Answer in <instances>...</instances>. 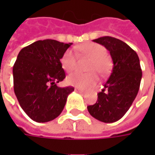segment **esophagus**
<instances>
[{"label": "esophagus", "mask_w": 155, "mask_h": 155, "mask_svg": "<svg viewBox=\"0 0 155 155\" xmlns=\"http://www.w3.org/2000/svg\"><path fill=\"white\" fill-rule=\"evenodd\" d=\"M75 91H78V92H79V93H84V91H83L82 90H80V89H78V88H76V89H75Z\"/></svg>", "instance_id": "esophagus-1"}]
</instances>
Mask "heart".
<instances>
[{
    "mask_svg": "<svg viewBox=\"0 0 155 155\" xmlns=\"http://www.w3.org/2000/svg\"><path fill=\"white\" fill-rule=\"evenodd\" d=\"M77 50L80 51L84 56L91 59L88 66L89 71H96L102 76H106L110 72L111 63L109 58L106 56L107 50L104 45L97 43H86L77 47ZM77 60L78 58L75 50L68 49L61 57V66L65 71L71 72L77 67ZM96 72H90L87 74L75 72L68 76L66 81L70 85L77 88H90L97 84L98 82V76Z\"/></svg>",
    "mask_w": 155,
    "mask_h": 155,
    "instance_id": "b5f03b06",
    "label": "heart"
}]
</instances>
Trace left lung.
<instances>
[{"label": "left lung", "mask_w": 155, "mask_h": 155, "mask_svg": "<svg viewBox=\"0 0 155 155\" xmlns=\"http://www.w3.org/2000/svg\"><path fill=\"white\" fill-rule=\"evenodd\" d=\"M110 51L113 68L97 101L87 107L91 116L103 122L120 120L129 110L139 91L142 72L137 53L120 39L104 36L93 40Z\"/></svg>", "instance_id": "8db88e82"}]
</instances>
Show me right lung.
<instances>
[{
  "mask_svg": "<svg viewBox=\"0 0 155 155\" xmlns=\"http://www.w3.org/2000/svg\"><path fill=\"white\" fill-rule=\"evenodd\" d=\"M72 43L38 40L22 48L13 67L14 91L25 113L37 122H50L61 114L71 86H57L65 78L60 59Z\"/></svg>",
  "mask_w": 155,
  "mask_h": 155,
  "instance_id": "1",
  "label": "right lung"
}]
</instances>
